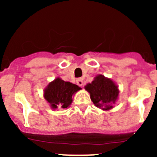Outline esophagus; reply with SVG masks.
<instances>
[{"instance_id": "34e87169", "label": "esophagus", "mask_w": 157, "mask_h": 157, "mask_svg": "<svg viewBox=\"0 0 157 157\" xmlns=\"http://www.w3.org/2000/svg\"><path fill=\"white\" fill-rule=\"evenodd\" d=\"M76 83H77L78 85L79 86H82L83 85V79L82 78H78L77 80H76Z\"/></svg>"}]
</instances>
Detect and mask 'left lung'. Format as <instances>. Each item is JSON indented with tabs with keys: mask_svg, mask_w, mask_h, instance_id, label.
<instances>
[{
	"mask_svg": "<svg viewBox=\"0 0 157 157\" xmlns=\"http://www.w3.org/2000/svg\"><path fill=\"white\" fill-rule=\"evenodd\" d=\"M85 90L90 94V99L94 105L104 111L113 108L120 94L115 82L102 75H97L92 82L86 84Z\"/></svg>",
	"mask_w": 157,
	"mask_h": 157,
	"instance_id": "1",
	"label": "left lung"
}]
</instances>
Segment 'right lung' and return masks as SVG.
Masks as SVG:
<instances>
[{
    "instance_id": "obj_1",
    "label": "right lung",
    "mask_w": 157,
    "mask_h": 157,
    "mask_svg": "<svg viewBox=\"0 0 157 157\" xmlns=\"http://www.w3.org/2000/svg\"><path fill=\"white\" fill-rule=\"evenodd\" d=\"M78 86L56 78L44 90V98L50 105L51 109H67L71 105L73 95L80 90Z\"/></svg>"
}]
</instances>
